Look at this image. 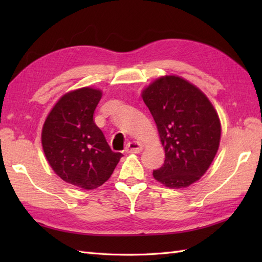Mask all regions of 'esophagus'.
Wrapping results in <instances>:
<instances>
[{
	"label": "esophagus",
	"mask_w": 262,
	"mask_h": 262,
	"mask_svg": "<svg viewBox=\"0 0 262 262\" xmlns=\"http://www.w3.org/2000/svg\"><path fill=\"white\" fill-rule=\"evenodd\" d=\"M142 149H143V145L140 142H136V141L129 142L126 146L127 153H140Z\"/></svg>",
	"instance_id": "obj_1"
}]
</instances>
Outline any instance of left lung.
<instances>
[{
	"instance_id": "1",
	"label": "left lung",
	"mask_w": 262,
	"mask_h": 262,
	"mask_svg": "<svg viewBox=\"0 0 262 262\" xmlns=\"http://www.w3.org/2000/svg\"><path fill=\"white\" fill-rule=\"evenodd\" d=\"M142 97L157 124L165 160L153 177L169 188H186L213 162L221 140V122L208 98L182 77H159Z\"/></svg>"
}]
</instances>
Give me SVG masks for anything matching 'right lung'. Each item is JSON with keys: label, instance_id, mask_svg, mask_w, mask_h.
Returning a JSON list of instances; mask_svg holds the SVG:
<instances>
[{"label": "right lung", "instance_id": "add662e5", "mask_svg": "<svg viewBox=\"0 0 262 262\" xmlns=\"http://www.w3.org/2000/svg\"><path fill=\"white\" fill-rule=\"evenodd\" d=\"M102 92L81 88L64 94L47 116L41 144L49 165L65 182L82 189L103 185L122 154L113 152L93 114Z\"/></svg>", "mask_w": 262, "mask_h": 262}]
</instances>
